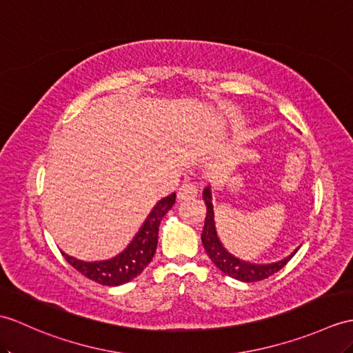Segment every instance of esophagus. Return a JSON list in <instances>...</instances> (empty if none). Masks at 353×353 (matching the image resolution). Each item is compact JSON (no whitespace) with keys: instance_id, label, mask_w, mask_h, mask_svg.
<instances>
[{"instance_id":"obj_1","label":"esophagus","mask_w":353,"mask_h":353,"mask_svg":"<svg viewBox=\"0 0 353 353\" xmlns=\"http://www.w3.org/2000/svg\"><path fill=\"white\" fill-rule=\"evenodd\" d=\"M196 194H199V188H196V185L191 183V182H186L179 188L177 199L179 200H190V199H192V196H195Z\"/></svg>"}]
</instances>
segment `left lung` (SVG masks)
Here are the masks:
<instances>
[{
  "label": "left lung",
  "mask_w": 353,
  "mask_h": 353,
  "mask_svg": "<svg viewBox=\"0 0 353 353\" xmlns=\"http://www.w3.org/2000/svg\"><path fill=\"white\" fill-rule=\"evenodd\" d=\"M203 200L206 203V208H208L206 219H204V227L201 233L203 247L206 250L210 260L214 261L215 266L221 270V272L234 278V280H239L243 283H256V281L265 280V278L274 275L275 272H278V270L288 265L289 260L299 250L296 248L290 254V256H288L280 261H274V263H251V261L237 259L236 256H233V254H230L224 248V245L221 243L218 237L210 185L204 188Z\"/></svg>",
  "instance_id": "1"
}]
</instances>
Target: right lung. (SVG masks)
I'll use <instances>...</instances> for the list:
<instances>
[{
    "label": "right lung",
    "instance_id": "right-lung-1",
    "mask_svg": "<svg viewBox=\"0 0 353 353\" xmlns=\"http://www.w3.org/2000/svg\"><path fill=\"white\" fill-rule=\"evenodd\" d=\"M176 203V192L163 196L150 210L138 233L134 236L128 247L116 257L101 261L78 260L63 252L64 259L75 268L78 272L103 285L125 284L143 272L150 263L158 247V232L163 215L173 208Z\"/></svg>",
    "mask_w": 353,
    "mask_h": 353
}]
</instances>
